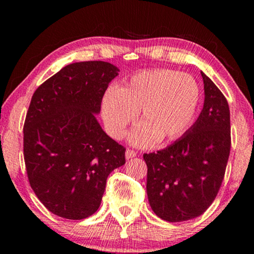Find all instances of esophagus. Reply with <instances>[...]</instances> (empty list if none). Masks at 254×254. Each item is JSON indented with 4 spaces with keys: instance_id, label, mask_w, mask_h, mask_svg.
<instances>
[{
    "instance_id": "34e87169",
    "label": "esophagus",
    "mask_w": 254,
    "mask_h": 254,
    "mask_svg": "<svg viewBox=\"0 0 254 254\" xmlns=\"http://www.w3.org/2000/svg\"><path fill=\"white\" fill-rule=\"evenodd\" d=\"M136 155H137V152L134 151V150H131V149H127V150H126V158L127 159L134 158Z\"/></svg>"
}]
</instances>
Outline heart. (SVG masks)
Segmentation results:
<instances>
[{
    "mask_svg": "<svg viewBox=\"0 0 254 254\" xmlns=\"http://www.w3.org/2000/svg\"><path fill=\"white\" fill-rule=\"evenodd\" d=\"M201 92L192 76L171 69H150L110 86L102 98L105 129L121 138L141 112V123L129 135L130 143L148 147L156 141L178 138L189 129L199 110Z\"/></svg>",
    "mask_w": 254,
    "mask_h": 254,
    "instance_id": "heart-1",
    "label": "heart"
}]
</instances>
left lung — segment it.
I'll return each instance as SVG.
<instances>
[{
  "label": "left lung",
  "instance_id": "1",
  "mask_svg": "<svg viewBox=\"0 0 254 254\" xmlns=\"http://www.w3.org/2000/svg\"><path fill=\"white\" fill-rule=\"evenodd\" d=\"M203 78L204 103L195 124L182 138L144 154L147 194L154 213L168 222L200 216L216 197L231 148L230 111L211 79Z\"/></svg>",
  "mask_w": 254,
  "mask_h": 254
}]
</instances>
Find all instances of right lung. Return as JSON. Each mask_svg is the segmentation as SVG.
I'll list each match as a JSON object with an SVG mask.
<instances>
[{
    "instance_id": "right-lung-1",
    "label": "right lung",
    "mask_w": 254,
    "mask_h": 254,
    "mask_svg": "<svg viewBox=\"0 0 254 254\" xmlns=\"http://www.w3.org/2000/svg\"><path fill=\"white\" fill-rule=\"evenodd\" d=\"M118 71L104 61L68 64L31 99L23 128L27 178L41 203L58 216L83 220L96 213L107 177L126 163V149L95 116Z\"/></svg>"
}]
</instances>
